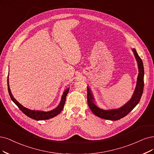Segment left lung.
<instances>
[{"label":"left lung","mask_w":154,"mask_h":154,"mask_svg":"<svg viewBox=\"0 0 154 154\" xmlns=\"http://www.w3.org/2000/svg\"><path fill=\"white\" fill-rule=\"evenodd\" d=\"M135 58L136 60L138 66V75L136 81L134 91L131 98L127 103L122 106L116 109L105 110L98 107L94 101L93 96L90 89L87 86L88 91V103L91 110L94 114L100 118L107 119L110 121H117L124 117L126 116L134 108L138 105L143 94L144 87V68L143 61L138 56L134 48L132 49Z\"/></svg>","instance_id":"8db88e82"}]
</instances>
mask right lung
Segmentation results:
<instances>
[{"instance_id": "1", "label": "right lung", "mask_w": 154, "mask_h": 154, "mask_svg": "<svg viewBox=\"0 0 154 154\" xmlns=\"http://www.w3.org/2000/svg\"><path fill=\"white\" fill-rule=\"evenodd\" d=\"M8 92H9V96L11 97V99L12 100V101L17 106H18L19 109L23 112L26 116L30 117L31 119H34V120H36V121L47 120V119H49L51 118H53V117H56V116H58L59 113L62 111V110L63 109L64 105H65V101H66V95H67L68 91H69V89H70V88H68L64 91V92H63V95H62L61 101L58 106L55 108L54 109H53L52 110L44 112V111H41V110H33L28 109H27V108L21 105L19 102L13 97L12 93H11L10 87H9V76L8 77Z\"/></svg>"}]
</instances>
